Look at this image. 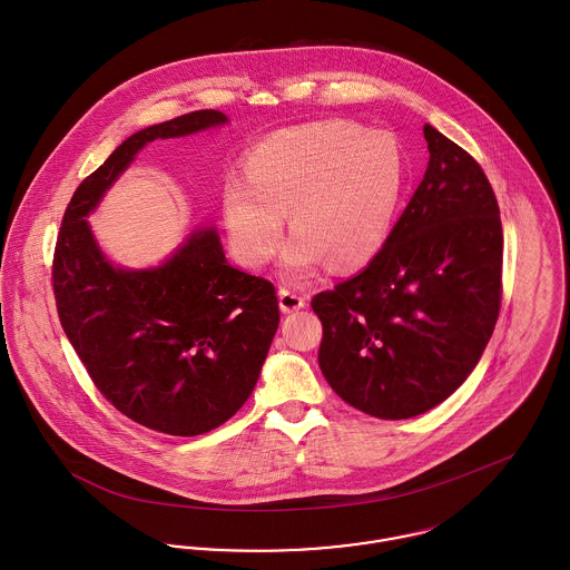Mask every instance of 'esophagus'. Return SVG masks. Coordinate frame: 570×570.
<instances>
[{
	"instance_id": "1",
	"label": "esophagus",
	"mask_w": 570,
	"mask_h": 570,
	"mask_svg": "<svg viewBox=\"0 0 570 570\" xmlns=\"http://www.w3.org/2000/svg\"><path fill=\"white\" fill-rule=\"evenodd\" d=\"M278 305H281V309H283L285 314H292V312L303 309V307L307 305V301H305V296L298 294L296 289L281 287V289H278Z\"/></svg>"
}]
</instances>
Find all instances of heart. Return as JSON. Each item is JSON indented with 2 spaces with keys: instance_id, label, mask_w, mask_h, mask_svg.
Here are the masks:
<instances>
[{
  "instance_id": "heart-1",
  "label": "heart",
  "mask_w": 570,
  "mask_h": 570,
  "mask_svg": "<svg viewBox=\"0 0 570 570\" xmlns=\"http://www.w3.org/2000/svg\"><path fill=\"white\" fill-rule=\"evenodd\" d=\"M404 184L397 145L382 131L326 120L278 131L256 145L244 181L224 186L228 239L247 267L278 252L285 213L294 237L281 267L292 281L316 276L326 263L357 269L389 242Z\"/></svg>"
}]
</instances>
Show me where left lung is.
Segmentation results:
<instances>
[{
	"instance_id": "obj_1",
	"label": "left lung",
	"mask_w": 570,
	"mask_h": 570,
	"mask_svg": "<svg viewBox=\"0 0 570 570\" xmlns=\"http://www.w3.org/2000/svg\"><path fill=\"white\" fill-rule=\"evenodd\" d=\"M430 163L380 254L314 296L328 386L380 419L448 400L479 364L500 312L502 226L488 175L425 125Z\"/></svg>"
}]
</instances>
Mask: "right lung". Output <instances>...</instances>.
<instances>
[{
  "label": "right lung",
  "instance_id": "1",
  "mask_svg": "<svg viewBox=\"0 0 570 570\" xmlns=\"http://www.w3.org/2000/svg\"><path fill=\"white\" fill-rule=\"evenodd\" d=\"M224 122L202 109L129 136L75 190L55 247L59 321L91 382L131 421L173 436L210 432L244 406L281 321L276 289L233 267L213 226L160 267L125 269L85 217L149 142Z\"/></svg>",
  "mask_w": 570,
  "mask_h": 570
}]
</instances>
